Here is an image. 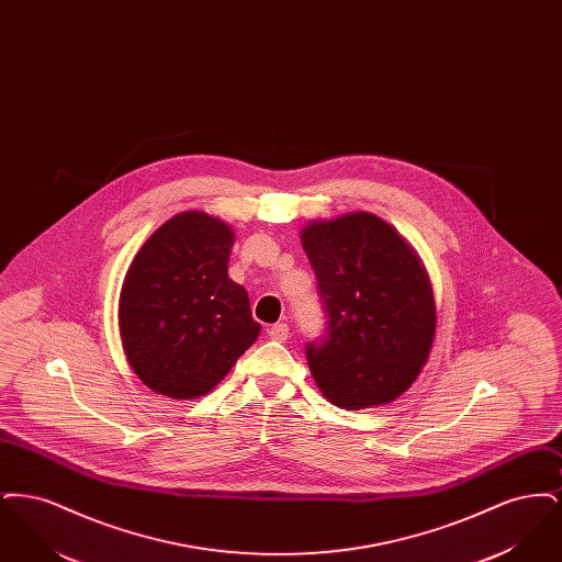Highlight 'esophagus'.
<instances>
[{
  "label": "esophagus",
  "mask_w": 562,
  "mask_h": 562,
  "mask_svg": "<svg viewBox=\"0 0 562 562\" xmlns=\"http://www.w3.org/2000/svg\"><path fill=\"white\" fill-rule=\"evenodd\" d=\"M269 337L273 339V341H286L289 339V335H291V328H289V324H273V326H269L268 328Z\"/></svg>",
  "instance_id": "esophagus-1"
}]
</instances>
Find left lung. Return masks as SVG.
Instances as JSON below:
<instances>
[{
  "mask_svg": "<svg viewBox=\"0 0 562 562\" xmlns=\"http://www.w3.org/2000/svg\"><path fill=\"white\" fill-rule=\"evenodd\" d=\"M301 241L326 316L324 337L305 344L324 396L346 408L398 398L426 364L436 330L417 255L369 213L312 223Z\"/></svg>",
  "mask_w": 562,
  "mask_h": 562,
  "instance_id": "1",
  "label": "left lung"
}]
</instances>
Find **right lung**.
I'll return each instance as SVG.
<instances>
[{"instance_id": "1", "label": "right lung", "mask_w": 562, "mask_h": 562, "mask_svg": "<svg viewBox=\"0 0 562 562\" xmlns=\"http://www.w3.org/2000/svg\"><path fill=\"white\" fill-rule=\"evenodd\" d=\"M232 229L204 213L168 218L136 252L120 296L128 362L154 392H211L259 337L244 286L229 280Z\"/></svg>"}]
</instances>
